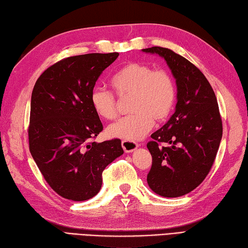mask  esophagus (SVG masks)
<instances>
[{
    "mask_svg": "<svg viewBox=\"0 0 248 248\" xmlns=\"http://www.w3.org/2000/svg\"><path fill=\"white\" fill-rule=\"evenodd\" d=\"M122 148L126 153H130V152H133V151H135L136 149L138 148V144L136 142H131V141L123 140L122 141Z\"/></svg>",
    "mask_w": 248,
    "mask_h": 248,
    "instance_id": "1",
    "label": "esophagus"
}]
</instances>
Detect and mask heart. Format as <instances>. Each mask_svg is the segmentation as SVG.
<instances>
[{"label":"heart","mask_w":248,"mask_h":248,"mask_svg":"<svg viewBox=\"0 0 248 248\" xmlns=\"http://www.w3.org/2000/svg\"><path fill=\"white\" fill-rule=\"evenodd\" d=\"M110 84L120 98L131 96L129 111L133 112L109 126L107 134L111 138L131 142L140 140L152 128L154 120L163 122L174 107L175 84L165 69H153L146 64L130 62L113 75ZM90 103L98 118L108 121L117 118V99L108 91L93 89Z\"/></svg>","instance_id":"obj_1"}]
</instances>
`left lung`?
<instances>
[{
	"instance_id": "1",
	"label": "left lung",
	"mask_w": 248,
	"mask_h": 248,
	"mask_svg": "<svg viewBox=\"0 0 248 248\" xmlns=\"http://www.w3.org/2000/svg\"><path fill=\"white\" fill-rule=\"evenodd\" d=\"M143 51L166 60L178 87L175 112L146 144L152 155L149 186L156 194L174 198L190 193L209 174L223 136V122L214 91L198 67L168 48Z\"/></svg>"
}]
</instances>
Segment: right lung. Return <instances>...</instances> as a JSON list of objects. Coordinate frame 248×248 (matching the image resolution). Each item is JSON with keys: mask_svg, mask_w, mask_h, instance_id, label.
Masks as SVG:
<instances>
[{"mask_svg": "<svg viewBox=\"0 0 248 248\" xmlns=\"http://www.w3.org/2000/svg\"><path fill=\"white\" fill-rule=\"evenodd\" d=\"M118 57L111 52L65 58L34 85L30 152L50 187L65 199L84 201L97 195L104 169L124 152L120 139L93 141L104 127L90 103L95 82Z\"/></svg>", "mask_w": 248, "mask_h": 248, "instance_id": "right-lung-1", "label": "right lung"}]
</instances>
